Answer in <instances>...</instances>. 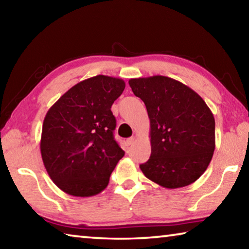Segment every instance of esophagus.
I'll use <instances>...</instances> for the list:
<instances>
[{
  "label": "esophagus",
  "mask_w": 249,
  "mask_h": 249,
  "mask_svg": "<svg viewBox=\"0 0 249 249\" xmlns=\"http://www.w3.org/2000/svg\"><path fill=\"white\" fill-rule=\"evenodd\" d=\"M135 140H136V138L135 137H130V138H128L127 141H126V142H127V145L128 146H130V145H133L134 142H135Z\"/></svg>",
  "instance_id": "esophagus-1"
}]
</instances>
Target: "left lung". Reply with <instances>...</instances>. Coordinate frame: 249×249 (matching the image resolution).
<instances>
[{"label": "left lung", "mask_w": 249, "mask_h": 249, "mask_svg": "<svg viewBox=\"0 0 249 249\" xmlns=\"http://www.w3.org/2000/svg\"><path fill=\"white\" fill-rule=\"evenodd\" d=\"M150 121L151 154L140 166L147 178L167 189L195 182L215 149V121L204 100L175 79L153 75L130 79Z\"/></svg>", "instance_id": "obj_1"}]
</instances>
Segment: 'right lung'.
Segmentation results:
<instances>
[{"mask_svg": "<svg viewBox=\"0 0 249 249\" xmlns=\"http://www.w3.org/2000/svg\"><path fill=\"white\" fill-rule=\"evenodd\" d=\"M122 79L95 75L79 82L48 109L40 153L46 170L62 191L92 196L107 187L124 150L114 140L112 104L123 93Z\"/></svg>", "mask_w": 249, "mask_h": 249, "instance_id": "obj_1", "label": "right lung"}]
</instances>
